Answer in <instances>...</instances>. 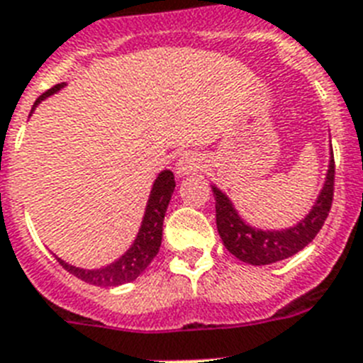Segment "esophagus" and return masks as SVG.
<instances>
[{
    "label": "esophagus",
    "instance_id": "34e87169",
    "mask_svg": "<svg viewBox=\"0 0 363 363\" xmlns=\"http://www.w3.org/2000/svg\"><path fill=\"white\" fill-rule=\"evenodd\" d=\"M201 167H203V156L197 155V152L194 151L181 155V158H179L175 164L177 175L179 177H184V175H190V173L199 172Z\"/></svg>",
    "mask_w": 363,
    "mask_h": 363
}]
</instances>
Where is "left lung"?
<instances>
[{"instance_id":"left-lung-1","label":"left lung","mask_w":363,"mask_h":363,"mask_svg":"<svg viewBox=\"0 0 363 363\" xmlns=\"http://www.w3.org/2000/svg\"><path fill=\"white\" fill-rule=\"evenodd\" d=\"M334 177L335 164L334 156L330 158L326 182L320 190L317 203L309 211L304 220H300L294 228L281 231H263V229L250 228L237 214L233 203L222 190L212 186L216 199V228L220 233L223 246L229 253L248 264H270L291 257L300 250H304L325 225L328 212L334 199Z\"/></svg>"}]
</instances>
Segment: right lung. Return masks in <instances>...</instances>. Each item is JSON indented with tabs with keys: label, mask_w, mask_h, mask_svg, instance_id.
I'll return each mask as SVG.
<instances>
[{
	"label": "right lung",
	"mask_w": 363,
	"mask_h": 363,
	"mask_svg": "<svg viewBox=\"0 0 363 363\" xmlns=\"http://www.w3.org/2000/svg\"><path fill=\"white\" fill-rule=\"evenodd\" d=\"M61 87H63V84H57L52 89L46 91V93H43L35 100V106L43 99H46V96L57 93ZM173 190H175V177H173L169 169H164L160 175L156 177L155 184H152L151 196H149V201H147L145 216H143V222H141L140 233H138L134 244L115 263L108 264L104 268H96V270H85V268H78L65 263L63 259L57 257L59 264L67 272L74 274L76 278H79L82 281L96 285V287H115V285L134 281L141 272H145V268L151 264V261L156 257L158 250H160L162 225H164V216H166Z\"/></svg>",
	"instance_id": "obj_1"
}]
</instances>
